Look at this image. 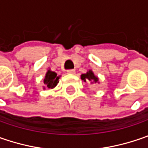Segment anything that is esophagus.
Wrapping results in <instances>:
<instances>
[{
	"label": "esophagus",
	"mask_w": 148,
	"mask_h": 148,
	"mask_svg": "<svg viewBox=\"0 0 148 148\" xmlns=\"http://www.w3.org/2000/svg\"><path fill=\"white\" fill-rule=\"evenodd\" d=\"M67 73L68 74H74L75 73V70L74 69H68Z\"/></svg>",
	"instance_id": "esophagus-1"
}]
</instances>
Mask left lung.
<instances>
[{"label":"left lung","mask_w":148,"mask_h":148,"mask_svg":"<svg viewBox=\"0 0 148 148\" xmlns=\"http://www.w3.org/2000/svg\"><path fill=\"white\" fill-rule=\"evenodd\" d=\"M81 79H82V80H84V82H88L89 81V82H91V84H96L99 80V79L93 74V73L91 70L87 72L86 74H82Z\"/></svg>","instance_id":"8db88e82"}]
</instances>
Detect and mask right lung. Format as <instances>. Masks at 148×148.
I'll return each instance as SVG.
<instances>
[{
	"mask_svg": "<svg viewBox=\"0 0 148 148\" xmlns=\"http://www.w3.org/2000/svg\"><path fill=\"white\" fill-rule=\"evenodd\" d=\"M59 79H60V76H57L56 73L53 72V71H50V70H48V72L45 74V78L44 79V83L49 88H53L57 85Z\"/></svg>",
	"mask_w": 148,
	"mask_h": 148,
	"instance_id": "right-lung-1",
	"label": "right lung"
}]
</instances>
